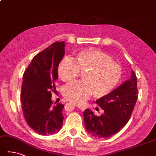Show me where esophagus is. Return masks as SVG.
I'll use <instances>...</instances> for the list:
<instances>
[{
  "label": "esophagus",
  "mask_w": 156,
  "mask_h": 156,
  "mask_svg": "<svg viewBox=\"0 0 156 156\" xmlns=\"http://www.w3.org/2000/svg\"><path fill=\"white\" fill-rule=\"evenodd\" d=\"M76 106L79 108V109H81L82 111H83L86 109V106H83V105H76Z\"/></svg>",
  "instance_id": "34e87169"
}]
</instances>
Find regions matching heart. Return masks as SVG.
Returning <instances> with one entry per match:
<instances>
[{
  "label": "heart",
  "instance_id": "obj_1",
  "mask_svg": "<svg viewBox=\"0 0 156 156\" xmlns=\"http://www.w3.org/2000/svg\"><path fill=\"white\" fill-rule=\"evenodd\" d=\"M82 74V81H74L64 86L63 96L75 103H82L92 96L101 98L112 92L121 79L122 70L107 53L98 49L88 48L77 52L75 61L64 57L58 66V74L67 82Z\"/></svg>",
  "mask_w": 156,
  "mask_h": 156
}]
</instances>
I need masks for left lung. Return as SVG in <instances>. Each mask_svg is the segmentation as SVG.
<instances>
[{"label": "left lung", "instance_id": "8db88e82", "mask_svg": "<svg viewBox=\"0 0 156 156\" xmlns=\"http://www.w3.org/2000/svg\"><path fill=\"white\" fill-rule=\"evenodd\" d=\"M137 78L132 70L130 78L96 102L103 113L95 115L89 108L83 111L84 123L88 133L96 138H108L118 133L127 124L138 98Z\"/></svg>", "mask_w": 156, "mask_h": 156}]
</instances>
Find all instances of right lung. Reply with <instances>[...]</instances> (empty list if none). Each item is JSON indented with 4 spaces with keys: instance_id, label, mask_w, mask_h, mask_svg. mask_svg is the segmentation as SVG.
<instances>
[{
    "instance_id": "right-lung-1",
    "label": "right lung",
    "mask_w": 156,
    "mask_h": 156,
    "mask_svg": "<svg viewBox=\"0 0 156 156\" xmlns=\"http://www.w3.org/2000/svg\"><path fill=\"white\" fill-rule=\"evenodd\" d=\"M64 41L55 42L35 55L23 73L21 99L28 126L41 135L58 133L62 126L64 105H53L51 91L56 92L58 66L64 55Z\"/></svg>"
}]
</instances>
